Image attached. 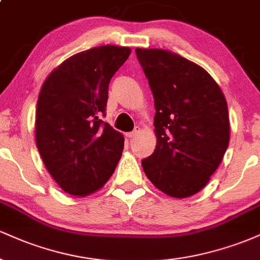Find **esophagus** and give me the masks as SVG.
<instances>
[{"label": "esophagus", "instance_id": "34e87169", "mask_svg": "<svg viewBox=\"0 0 260 260\" xmlns=\"http://www.w3.org/2000/svg\"><path fill=\"white\" fill-rule=\"evenodd\" d=\"M139 132H140V128H139V127H136V128H134V129L132 131V132L127 133V137H128V138H133V137H136L137 134H138Z\"/></svg>", "mask_w": 260, "mask_h": 260}]
</instances>
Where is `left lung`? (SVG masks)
Segmentation results:
<instances>
[{
	"label": "left lung",
	"instance_id": "8db88e82",
	"mask_svg": "<svg viewBox=\"0 0 260 260\" xmlns=\"http://www.w3.org/2000/svg\"><path fill=\"white\" fill-rule=\"evenodd\" d=\"M154 96L156 147L145 175L174 198L198 193L221 162L230 140L228 103L204 68L168 50L136 49Z\"/></svg>",
	"mask_w": 260,
	"mask_h": 260
}]
</instances>
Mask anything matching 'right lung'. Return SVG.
Returning <instances> with one entry per match:
<instances>
[{"instance_id":"obj_1","label":"right lung","mask_w":260,"mask_h":260,"mask_svg":"<svg viewBox=\"0 0 260 260\" xmlns=\"http://www.w3.org/2000/svg\"><path fill=\"white\" fill-rule=\"evenodd\" d=\"M129 55V47H92L62 62L41 86L37 147L49 174L68 194L94 193L121 159L123 136L100 118L106 115L110 80Z\"/></svg>"}]
</instances>
